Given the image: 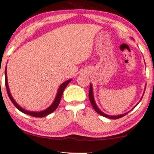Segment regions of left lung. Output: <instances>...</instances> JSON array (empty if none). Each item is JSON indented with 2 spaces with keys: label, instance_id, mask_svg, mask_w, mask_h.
Here are the masks:
<instances>
[{
  "label": "left lung",
  "instance_id": "1",
  "mask_svg": "<svg viewBox=\"0 0 154 154\" xmlns=\"http://www.w3.org/2000/svg\"><path fill=\"white\" fill-rule=\"evenodd\" d=\"M144 92H145V91H144ZM143 97H142V98H143ZM89 101H90V103H91V105H92L93 108H94V110H95L97 113H99L100 115L106 117V118L111 119H120V118H122V117H123L124 116H125V115L127 113H124V114H121V115H118V116H109V115L105 114V113H103V111H101V110H100L99 109V108H98V107H97V105L96 103H95V100H94V94H93V88H92V85H91V84H90V87H89ZM142 98H141V100H142ZM140 102H139V103H140ZM138 103H137V104L136 105H137ZM136 105H135V106H134V107H136Z\"/></svg>",
  "mask_w": 154,
  "mask_h": 154
}]
</instances>
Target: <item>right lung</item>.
Masks as SVG:
<instances>
[{
	"label": "right lung",
	"instance_id": "obj_1",
	"mask_svg": "<svg viewBox=\"0 0 154 154\" xmlns=\"http://www.w3.org/2000/svg\"><path fill=\"white\" fill-rule=\"evenodd\" d=\"M71 80L72 79H69V80L63 83V84L60 86V87H59V89H58L56 97H55V99L54 100V102L52 103V104L50 105L49 108H47L46 109H45L44 110H41V111H40V112H38V111H36V112L29 111V110H26L25 109H23L22 107H20V105H19L16 103V101L14 100L13 97L11 96V93H10L9 88H8V85L7 73H6V70H5V84H6V90H7L8 95V97H9L10 100H11L12 103L14 105V106L16 107L17 109L20 110V111L22 112V113H25V114H27V115L32 116H34V117H38V118L46 116L50 114V113H53V112H54V110L57 109V108L59 104H60V100H61V98H62V95H63V91H64V90H65V87L68 86V84H69V83L71 82Z\"/></svg>",
	"mask_w": 154,
	"mask_h": 154
}]
</instances>
